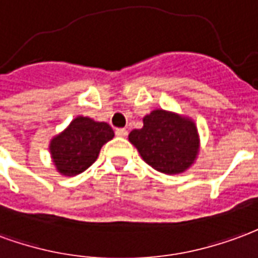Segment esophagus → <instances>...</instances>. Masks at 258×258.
Listing matches in <instances>:
<instances>
[{
	"label": "esophagus",
	"instance_id": "1",
	"mask_svg": "<svg viewBox=\"0 0 258 258\" xmlns=\"http://www.w3.org/2000/svg\"><path fill=\"white\" fill-rule=\"evenodd\" d=\"M115 135L119 137H125L127 135V131L125 127H118V129H115Z\"/></svg>",
	"mask_w": 258,
	"mask_h": 258
}]
</instances>
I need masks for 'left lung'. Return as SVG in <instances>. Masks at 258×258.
<instances>
[{
    "label": "left lung",
    "instance_id": "left-lung-1",
    "mask_svg": "<svg viewBox=\"0 0 258 258\" xmlns=\"http://www.w3.org/2000/svg\"><path fill=\"white\" fill-rule=\"evenodd\" d=\"M144 126L129 135V142L142 158L158 172L183 173L198 154V132L187 118L163 110L152 111L143 119Z\"/></svg>",
    "mask_w": 258,
    "mask_h": 258
}]
</instances>
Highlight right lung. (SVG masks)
<instances>
[{"mask_svg": "<svg viewBox=\"0 0 258 258\" xmlns=\"http://www.w3.org/2000/svg\"><path fill=\"white\" fill-rule=\"evenodd\" d=\"M114 137L106 122L78 116L70 126L50 142V154L56 168L64 176H75L95 162L100 148Z\"/></svg>", "mask_w": 258, "mask_h": 258, "instance_id": "obj_1", "label": "right lung"}]
</instances>
